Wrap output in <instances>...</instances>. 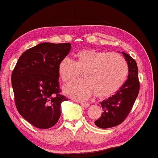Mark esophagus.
Here are the masks:
<instances>
[{
  "label": "esophagus",
  "instance_id": "esophagus-1",
  "mask_svg": "<svg viewBox=\"0 0 158 158\" xmlns=\"http://www.w3.org/2000/svg\"><path fill=\"white\" fill-rule=\"evenodd\" d=\"M81 105L82 106H84V107H88V106H89V103L88 102H81Z\"/></svg>",
  "mask_w": 158,
  "mask_h": 158
}]
</instances>
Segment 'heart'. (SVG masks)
Returning <instances> with one entry per match:
<instances>
[{"label": "heart", "mask_w": 158, "mask_h": 158, "mask_svg": "<svg viewBox=\"0 0 158 158\" xmlns=\"http://www.w3.org/2000/svg\"><path fill=\"white\" fill-rule=\"evenodd\" d=\"M75 60L65 58L58 71L63 82L69 83L81 77L84 79L67 85V95L77 100H85L93 93L98 98L110 96L124 84L128 73L126 60L118 53L84 49L74 55Z\"/></svg>", "instance_id": "1"}]
</instances>
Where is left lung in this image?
Instances as JSON below:
<instances>
[{"label":"left lung","instance_id":"obj_1","mask_svg":"<svg viewBox=\"0 0 158 158\" xmlns=\"http://www.w3.org/2000/svg\"><path fill=\"white\" fill-rule=\"evenodd\" d=\"M122 53L128 65V78L116 94L100 102L103 112L100 118L95 121L96 126L100 128L113 127L122 123L130 112L139 92L137 63L127 53Z\"/></svg>","mask_w":158,"mask_h":158}]
</instances>
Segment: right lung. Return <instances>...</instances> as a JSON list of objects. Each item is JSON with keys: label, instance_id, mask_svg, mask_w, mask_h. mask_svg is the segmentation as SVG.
<instances>
[{"label": "right lung", "instance_id": "1", "mask_svg": "<svg viewBox=\"0 0 158 158\" xmlns=\"http://www.w3.org/2000/svg\"><path fill=\"white\" fill-rule=\"evenodd\" d=\"M71 49V44L43 42L23 52L12 73L16 107L23 118L40 129L56 124L60 105L68 100L60 94V61Z\"/></svg>", "mask_w": 158, "mask_h": 158}]
</instances>
